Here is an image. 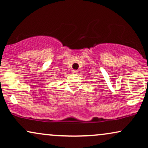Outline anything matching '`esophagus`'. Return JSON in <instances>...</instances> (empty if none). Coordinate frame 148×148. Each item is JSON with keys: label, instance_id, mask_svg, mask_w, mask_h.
I'll use <instances>...</instances> for the list:
<instances>
[{"label": "esophagus", "instance_id": "1", "mask_svg": "<svg viewBox=\"0 0 148 148\" xmlns=\"http://www.w3.org/2000/svg\"><path fill=\"white\" fill-rule=\"evenodd\" d=\"M72 73L73 74H78V71L77 70H72Z\"/></svg>", "mask_w": 148, "mask_h": 148}]
</instances>
